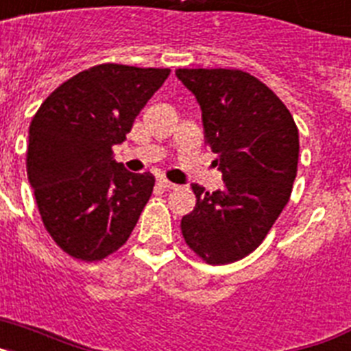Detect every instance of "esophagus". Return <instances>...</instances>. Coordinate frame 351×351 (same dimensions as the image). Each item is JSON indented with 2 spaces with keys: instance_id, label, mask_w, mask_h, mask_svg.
I'll list each match as a JSON object with an SVG mask.
<instances>
[{
  "instance_id": "1",
  "label": "esophagus",
  "mask_w": 351,
  "mask_h": 351,
  "mask_svg": "<svg viewBox=\"0 0 351 351\" xmlns=\"http://www.w3.org/2000/svg\"><path fill=\"white\" fill-rule=\"evenodd\" d=\"M158 186L165 188V190H176V188H178V184H173V182H170L169 179H165V178L158 179Z\"/></svg>"
}]
</instances>
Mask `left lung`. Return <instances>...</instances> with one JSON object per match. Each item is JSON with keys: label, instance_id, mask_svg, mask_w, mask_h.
Masks as SVG:
<instances>
[{"label": "left lung", "instance_id": "1", "mask_svg": "<svg viewBox=\"0 0 351 351\" xmlns=\"http://www.w3.org/2000/svg\"><path fill=\"white\" fill-rule=\"evenodd\" d=\"M176 75L202 108L204 137L223 173L213 193L191 186L197 206L182 216V237L206 263L237 262L262 244L290 200L299 130L274 91L246 71L179 68Z\"/></svg>", "mask_w": 351, "mask_h": 351}]
</instances>
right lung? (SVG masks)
Wrapping results in <instances>:
<instances>
[{"label":"right lung","mask_w":351,"mask_h":351,"mask_svg":"<svg viewBox=\"0 0 351 351\" xmlns=\"http://www.w3.org/2000/svg\"><path fill=\"white\" fill-rule=\"evenodd\" d=\"M169 75V68L96 64L54 89L31 121L27 179L45 230L73 258H107L137 225L154 176L128 172L112 145Z\"/></svg>","instance_id":"add662e5"}]
</instances>
